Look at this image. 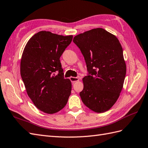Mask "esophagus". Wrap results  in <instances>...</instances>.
Wrapping results in <instances>:
<instances>
[{"mask_svg":"<svg viewBox=\"0 0 148 148\" xmlns=\"http://www.w3.org/2000/svg\"><path fill=\"white\" fill-rule=\"evenodd\" d=\"M70 80H71V81L73 82V83H74V82H77V81H79V78H77V77H70Z\"/></svg>","mask_w":148,"mask_h":148,"instance_id":"1","label":"esophagus"}]
</instances>
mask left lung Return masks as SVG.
Returning <instances> with one entry per match:
<instances>
[{"mask_svg":"<svg viewBox=\"0 0 148 148\" xmlns=\"http://www.w3.org/2000/svg\"><path fill=\"white\" fill-rule=\"evenodd\" d=\"M74 43L84 56L88 74L82 79V101L96 112L108 111L123 89L126 66L117 38L102 28L75 36Z\"/></svg>","mask_w":148,"mask_h":148,"instance_id":"1","label":"left lung"}]
</instances>
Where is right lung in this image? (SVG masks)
Listing matches in <instances>:
<instances>
[{"label":"right lung","mask_w":148,"mask_h":148,"mask_svg":"<svg viewBox=\"0 0 148 148\" xmlns=\"http://www.w3.org/2000/svg\"><path fill=\"white\" fill-rule=\"evenodd\" d=\"M73 37L40 31L29 40L22 53L21 75L26 91L45 113L61 110L71 95V82L64 77L60 58Z\"/></svg>","instance_id":"1"}]
</instances>
